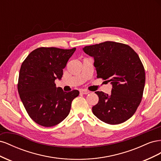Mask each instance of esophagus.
<instances>
[{"mask_svg":"<svg viewBox=\"0 0 161 161\" xmlns=\"http://www.w3.org/2000/svg\"><path fill=\"white\" fill-rule=\"evenodd\" d=\"M80 92V93H82V94H84V95L89 94V92H90L89 91H86V90H85V89H82V90H81Z\"/></svg>","mask_w":161,"mask_h":161,"instance_id":"34e87169","label":"esophagus"}]
</instances>
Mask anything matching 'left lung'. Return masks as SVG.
<instances>
[{"label":"left lung","instance_id":"8db88e82","mask_svg":"<svg viewBox=\"0 0 161 161\" xmlns=\"http://www.w3.org/2000/svg\"><path fill=\"white\" fill-rule=\"evenodd\" d=\"M83 51L94 58L97 78L112 85L111 94L96 91L99 101L93 114L105 123H123L132 116L142 98L145 71L136 52L128 45L114 42L85 46Z\"/></svg>","mask_w":161,"mask_h":161}]
</instances>
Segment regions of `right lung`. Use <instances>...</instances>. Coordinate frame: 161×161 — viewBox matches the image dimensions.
Returning a JSON list of instances; mask_svg holds the SVG:
<instances>
[{
  "label": "right lung",
  "instance_id": "add662e5",
  "mask_svg": "<svg viewBox=\"0 0 161 161\" xmlns=\"http://www.w3.org/2000/svg\"><path fill=\"white\" fill-rule=\"evenodd\" d=\"M57 47H39L22 63L18 92L30 118L39 125L51 127L69 115L71 103L79 91L64 92L56 87L55 80L62 79L63 69L75 52Z\"/></svg>",
  "mask_w": 161,
  "mask_h": 161
}]
</instances>
